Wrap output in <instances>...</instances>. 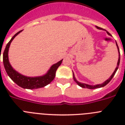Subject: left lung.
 Returning <instances> with one entry per match:
<instances>
[{
    "mask_svg": "<svg viewBox=\"0 0 125 125\" xmlns=\"http://www.w3.org/2000/svg\"><path fill=\"white\" fill-rule=\"evenodd\" d=\"M96 27L98 29H102V28H101V27H98V26H96ZM106 32L108 33V35H110V36H111V34H110V33L106 31ZM116 46H117V47H118V51H119V59H118V63H117V66L115 70L114 73H113V74L111 75V77H110L109 79H108V80H106L104 83H103L101 84H97V85H94V86H91V85H89V84H84V83H81L78 82V81L76 80V79H75V77L74 76V74H73V79L74 80L75 82L76 83L78 84V85H79V86H81V88H88V89H96V88H101V87H103L104 86H106V85L108 83L110 82V81L111 80V79H112L113 78V76H114V75L115 74L116 72L117 69H118V68L119 67V64H120V51H119V47L118 46V44H117L116 43Z\"/></svg>",
    "mask_w": 125,
    "mask_h": 125,
    "instance_id": "obj_1",
    "label": "left lung"
}]
</instances>
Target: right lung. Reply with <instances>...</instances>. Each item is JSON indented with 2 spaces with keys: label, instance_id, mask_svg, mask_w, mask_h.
<instances>
[{
  "label": "right lung",
  "instance_id": "1",
  "mask_svg": "<svg viewBox=\"0 0 125 125\" xmlns=\"http://www.w3.org/2000/svg\"><path fill=\"white\" fill-rule=\"evenodd\" d=\"M22 31H20L12 37L10 41L7 43L6 47L5 48L4 53H3V62H4V66L5 68L7 73L8 74L11 79L14 81V83L17 84L18 86H21V88L24 89H37V88H42V87L46 86V85L49 84L53 79H54L55 76H56V71L59 66L61 64L62 59L54 64L51 66V69H49L48 73L44 76H40V77H27V76H23L21 74L17 71H15L12 66L10 64L8 59V51L9 48L10 44L11 42L14 39V37L17 36V34H19Z\"/></svg>",
  "mask_w": 125,
  "mask_h": 125
}]
</instances>
